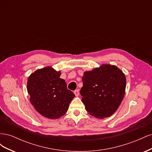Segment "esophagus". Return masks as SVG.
<instances>
[{
    "instance_id": "34e87169",
    "label": "esophagus",
    "mask_w": 152,
    "mask_h": 152,
    "mask_svg": "<svg viewBox=\"0 0 152 152\" xmlns=\"http://www.w3.org/2000/svg\"><path fill=\"white\" fill-rule=\"evenodd\" d=\"M74 94H75V95L76 96H79V89L75 90V91H74Z\"/></svg>"
}]
</instances>
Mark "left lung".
<instances>
[{"label":"left lung","instance_id":"obj_1","mask_svg":"<svg viewBox=\"0 0 152 152\" xmlns=\"http://www.w3.org/2000/svg\"><path fill=\"white\" fill-rule=\"evenodd\" d=\"M80 93L85 108L91 115L103 118L111 116L125 94L126 79L117 66L103 65L84 72Z\"/></svg>","mask_w":152,"mask_h":152}]
</instances>
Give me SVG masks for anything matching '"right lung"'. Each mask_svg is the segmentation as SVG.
I'll return each instance as SVG.
<instances>
[{"label": "right lung", "instance_id": "right-lung-1", "mask_svg": "<svg viewBox=\"0 0 152 152\" xmlns=\"http://www.w3.org/2000/svg\"><path fill=\"white\" fill-rule=\"evenodd\" d=\"M60 72L45 67L31 73L27 82L30 102L44 117L51 119L64 115L75 94L67 89L66 84L59 78Z\"/></svg>", "mask_w": 152, "mask_h": 152}]
</instances>
